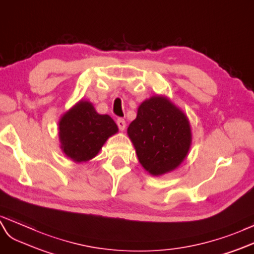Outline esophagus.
<instances>
[{
  "label": "esophagus",
  "instance_id": "34e87169",
  "mask_svg": "<svg viewBox=\"0 0 254 254\" xmlns=\"http://www.w3.org/2000/svg\"><path fill=\"white\" fill-rule=\"evenodd\" d=\"M117 126H118V127L121 129V131H123V129L126 128V126H127L125 119L119 118L118 120H117Z\"/></svg>",
  "mask_w": 254,
  "mask_h": 254
}]
</instances>
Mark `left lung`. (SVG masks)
<instances>
[{
  "mask_svg": "<svg viewBox=\"0 0 254 254\" xmlns=\"http://www.w3.org/2000/svg\"><path fill=\"white\" fill-rule=\"evenodd\" d=\"M142 167L153 176L177 168L186 159L192 141L189 120L165 96L142 102L137 117L127 127Z\"/></svg>",
  "mask_w": 254,
  "mask_h": 254,
  "instance_id": "obj_1",
  "label": "left lung"
}]
</instances>
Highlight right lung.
Instances as JSON below:
<instances>
[{"mask_svg":"<svg viewBox=\"0 0 254 254\" xmlns=\"http://www.w3.org/2000/svg\"><path fill=\"white\" fill-rule=\"evenodd\" d=\"M117 132L118 127L108 115L97 114L92 104L82 100L65 113L59 122L62 151L77 163L93 159Z\"/></svg>","mask_w":254,"mask_h":254,"instance_id":"1","label":"right lung"}]
</instances>
